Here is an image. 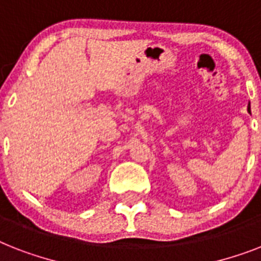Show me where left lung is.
I'll return each mask as SVG.
<instances>
[{
  "label": "left lung",
  "instance_id": "obj_1",
  "mask_svg": "<svg viewBox=\"0 0 261 261\" xmlns=\"http://www.w3.org/2000/svg\"><path fill=\"white\" fill-rule=\"evenodd\" d=\"M248 112L251 114V106H249V105H248Z\"/></svg>",
  "mask_w": 261,
  "mask_h": 261
}]
</instances>
